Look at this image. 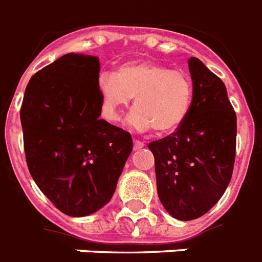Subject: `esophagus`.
I'll use <instances>...</instances> for the list:
<instances>
[{
    "label": "esophagus",
    "instance_id": "obj_1",
    "mask_svg": "<svg viewBox=\"0 0 262 262\" xmlns=\"http://www.w3.org/2000/svg\"><path fill=\"white\" fill-rule=\"evenodd\" d=\"M144 146V142L139 141V139H134V148L135 150H139V148H142Z\"/></svg>",
    "mask_w": 262,
    "mask_h": 262
}]
</instances>
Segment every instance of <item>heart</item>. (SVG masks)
<instances>
[{
  "label": "heart",
  "instance_id": "obj_1",
  "mask_svg": "<svg viewBox=\"0 0 262 262\" xmlns=\"http://www.w3.org/2000/svg\"><path fill=\"white\" fill-rule=\"evenodd\" d=\"M101 114L111 123L121 119V111L135 97L128 124L138 131L154 128L158 134L177 129L187 119L192 105L193 85L189 75L164 64L131 60L118 72L98 77Z\"/></svg>",
  "mask_w": 262,
  "mask_h": 262
}]
</instances>
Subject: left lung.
I'll return each instance as SVG.
<instances>
[{"label":"left lung","instance_id":"8db88e82","mask_svg":"<svg viewBox=\"0 0 262 262\" xmlns=\"http://www.w3.org/2000/svg\"><path fill=\"white\" fill-rule=\"evenodd\" d=\"M188 66L193 97L187 119L174 133L148 143L158 198L180 221L200 217L222 198L237 146V115L223 81L198 58L192 56Z\"/></svg>","mask_w":262,"mask_h":262}]
</instances>
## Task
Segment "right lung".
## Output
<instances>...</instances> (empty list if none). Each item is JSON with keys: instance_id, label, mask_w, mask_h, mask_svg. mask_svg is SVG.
<instances>
[{"instance_id": "right-lung-1", "label": "right lung", "mask_w": 262, "mask_h": 262, "mask_svg": "<svg viewBox=\"0 0 262 262\" xmlns=\"http://www.w3.org/2000/svg\"><path fill=\"white\" fill-rule=\"evenodd\" d=\"M98 73L96 56H60L31 77L20 110L29 173L69 216L110 202L133 150L129 133L100 119Z\"/></svg>"}]
</instances>
